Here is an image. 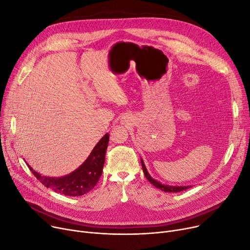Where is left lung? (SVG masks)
<instances>
[{
  "label": "left lung",
  "instance_id": "left-lung-1",
  "mask_svg": "<svg viewBox=\"0 0 250 250\" xmlns=\"http://www.w3.org/2000/svg\"><path fill=\"white\" fill-rule=\"evenodd\" d=\"M141 165H142V170H144V173H145V175H146V179H147L153 186H156L157 188L161 189L162 191H165V192H179V191H183V190H186V189L191 187V186H169V185H164V184L158 182L157 180L152 179V178L150 177V175L148 174V172L146 171V166H145L144 162H142V160H141Z\"/></svg>",
  "mask_w": 250,
  "mask_h": 250
}]
</instances>
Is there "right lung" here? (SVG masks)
<instances>
[{"instance_id": "1", "label": "right lung", "mask_w": 250, "mask_h": 250, "mask_svg": "<svg viewBox=\"0 0 250 250\" xmlns=\"http://www.w3.org/2000/svg\"><path fill=\"white\" fill-rule=\"evenodd\" d=\"M108 144L109 134L106 133L94 146L86 161L74 172L64 177H44L33 171L29 166L28 168L37 177V179L45 187L67 196H80L90 191L100 180L103 173Z\"/></svg>"}]
</instances>
